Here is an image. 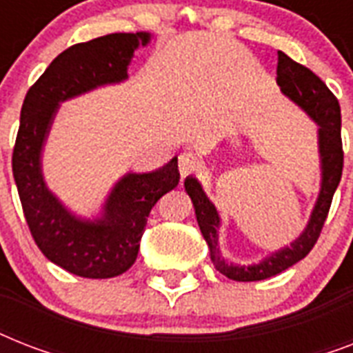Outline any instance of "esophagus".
Wrapping results in <instances>:
<instances>
[{"label": "esophagus", "instance_id": "1", "mask_svg": "<svg viewBox=\"0 0 353 353\" xmlns=\"http://www.w3.org/2000/svg\"><path fill=\"white\" fill-rule=\"evenodd\" d=\"M198 159H196V155H194L192 152H183V154H179V157H177V166H179V174H181V177L192 174V172L198 168Z\"/></svg>", "mask_w": 353, "mask_h": 353}]
</instances>
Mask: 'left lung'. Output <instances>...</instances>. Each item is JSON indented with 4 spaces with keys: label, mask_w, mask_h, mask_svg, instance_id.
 Listing matches in <instances>:
<instances>
[{
    "label": "left lung",
    "mask_w": 353,
    "mask_h": 353,
    "mask_svg": "<svg viewBox=\"0 0 353 353\" xmlns=\"http://www.w3.org/2000/svg\"><path fill=\"white\" fill-rule=\"evenodd\" d=\"M276 84L291 102H295L307 117L317 124L319 159H321V190L313 205L312 214L301 236L290 245L271 252L269 256L256 263H234L227 260L220 251L221 218L214 203L205 194L201 183L194 176L185 179V190L192 199L199 231L203 234L210 251V260L214 268L227 279L236 282H256L282 273L293 263L301 262L312 251L319 234L323 231L328 216L334 194L339 187L343 174V143H341V108L334 93L326 88L323 80L310 69L291 60L288 54L279 51L276 65Z\"/></svg>",
    "instance_id": "8db88e82"
}]
</instances>
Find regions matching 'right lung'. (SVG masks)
I'll return each instance as SVG.
<instances>
[{
  "instance_id": "obj_1",
  "label": "right lung",
  "mask_w": 353,
  "mask_h": 353,
  "mask_svg": "<svg viewBox=\"0 0 353 353\" xmlns=\"http://www.w3.org/2000/svg\"><path fill=\"white\" fill-rule=\"evenodd\" d=\"M150 32H115L60 52L27 91L12 174L25 220L40 251L69 273L113 279L132 268L152 207L179 183L177 157L152 172H128L119 179L93 220L73 214L49 190L41 154L60 104L102 85L128 80V65Z\"/></svg>"
}]
</instances>
